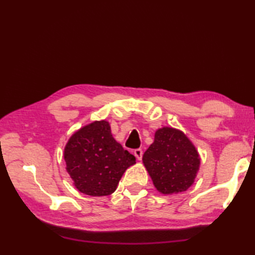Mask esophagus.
Wrapping results in <instances>:
<instances>
[{"instance_id": "34e87169", "label": "esophagus", "mask_w": 255, "mask_h": 255, "mask_svg": "<svg viewBox=\"0 0 255 255\" xmlns=\"http://www.w3.org/2000/svg\"><path fill=\"white\" fill-rule=\"evenodd\" d=\"M133 154H135V156L137 157V159H141V157H143V149L137 148V149L133 150Z\"/></svg>"}]
</instances>
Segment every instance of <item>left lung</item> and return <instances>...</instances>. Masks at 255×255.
I'll return each mask as SVG.
<instances>
[{"mask_svg": "<svg viewBox=\"0 0 255 255\" xmlns=\"http://www.w3.org/2000/svg\"><path fill=\"white\" fill-rule=\"evenodd\" d=\"M143 162L155 188L163 195L185 191L195 181L200 165L199 154L189 138L170 127L156 130Z\"/></svg>", "mask_w": 255, "mask_h": 255, "instance_id": "1", "label": "left lung"}]
</instances>
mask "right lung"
<instances>
[{
    "label": "right lung",
    "instance_id": "add662e5",
    "mask_svg": "<svg viewBox=\"0 0 255 255\" xmlns=\"http://www.w3.org/2000/svg\"><path fill=\"white\" fill-rule=\"evenodd\" d=\"M66 170L76 189L88 196L111 195L136 158L115 140L106 120L94 122L73 135L64 150Z\"/></svg>",
    "mask_w": 255,
    "mask_h": 255
}]
</instances>
